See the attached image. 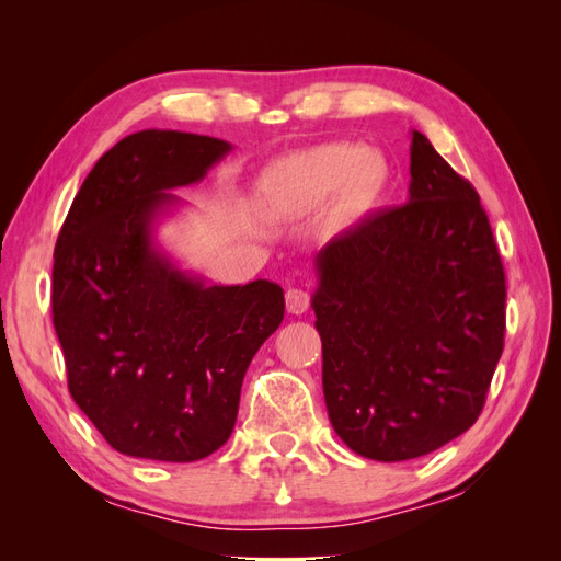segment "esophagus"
<instances>
[{
	"instance_id": "obj_1",
	"label": "esophagus",
	"mask_w": 561,
	"mask_h": 561,
	"mask_svg": "<svg viewBox=\"0 0 561 561\" xmlns=\"http://www.w3.org/2000/svg\"><path fill=\"white\" fill-rule=\"evenodd\" d=\"M285 307L293 316L307 313L311 307V295L307 290H301V287H290V290L285 293Z\"/></svg>"
}]
</instances>
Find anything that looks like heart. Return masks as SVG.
Here are the masks:
<instances>
[{"instance_id": "heart-1", "label": "heart", "mask_w": 561, "mask_h": 561, "mask_svg": "<svg viewBox=\"0 0 561 561\" xmlns=\"http://www.w3.org/2000/svg\"><path fill=\"white\" fill-rule=\"evenodd\" d=\"M264 190L293 210H313L332 198V219L353 222L377 206L386 190V163L355 142H330L268 168Z\"/></svg>"}]
</instances>
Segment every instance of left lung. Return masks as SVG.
I'll return each instance as SVG.
<instances>
[{
    "mask_svg": "<svg viewBox=\"0 0 561 561\" xmlns=\"http://www.w3.org/2000/svg\"><path fill=\"white\" fill-rule=\"evenodd\" d=\"M410 151V201L318 252L311 304L332 428L383 463L478 421L505 336V271L478 192L423 133Z\"/></svg>",
    "mask_w": 561,
    "mask_h": 561,
    "instance_id": "1",
    "label": "left lung"
}]
</instances>
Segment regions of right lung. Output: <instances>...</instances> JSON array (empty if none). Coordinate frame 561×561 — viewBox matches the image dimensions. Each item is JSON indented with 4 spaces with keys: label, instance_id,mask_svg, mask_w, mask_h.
<instances>
[{
    "label": "right lung",
    "instance_id": "right-lung-1",
    "mask_svg": "<svg viewBox=\"0 0 561 561\" xmlns=\"http://www.w3.org/2000/svg\"><path fill=\"white\" fill-rule=\"evenodd\" d=\"M231 149L140 130L83 180L54 252V325L67 388L116 451L190 463L222 447L245 369L280 325V285H206L154 248L157 215Z\"/></svg>",
    "mask_w": 561,
    "mask_h": 561
}]
</instances>
